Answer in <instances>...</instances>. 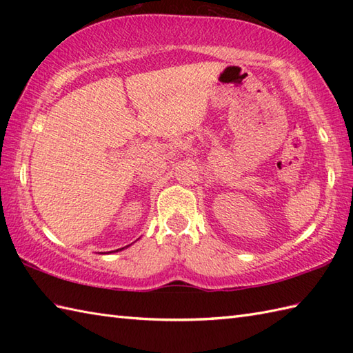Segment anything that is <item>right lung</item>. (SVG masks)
I'll use <instances>...</instances> for the list:
<instances>
[{"instance_id":"add662e5","label":"right lung","mask_w":353,"mask_h":353,"mask_svg":"<svg viewBox=\"0 0 353 353\" xmlns=\"http://www.w3.org/2000/svg\"><path fill=\"white\" fill-rule=\"evenodd\" d=\"M123 249H124V247H123ZM123 249H118V250H123ZM118 250H114V252H118ZM109 253H112V252H109Z\"/></svg>"}]
</instances>
